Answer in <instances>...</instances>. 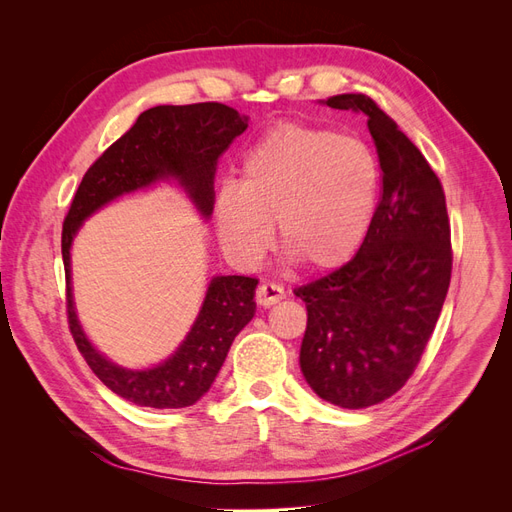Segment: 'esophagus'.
Listing matches in <instances>:
<instances>
[{"label": "esophagus", "mask_w": 512, "mask_h": 512, "mask_svg": "<svg viewBox=\"0 0 512 512\" xmlns=\"http://www.w3.org/2000/svg\"><path fill=\"white\" fill-rule=\"evenodd\" d=\"M284 299V288L280 284L273 282H262L256 288V303L262 307H271L275 303H280Z\"/></svg>", "instance_id": "obj_1"}]
</instances>
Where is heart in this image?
Masks as SVG:
<instances>
[{
    "label": "heart",
    "instance_id": "1",
    "mask_svg": "<svg viewBox=\"0 0 512 512\" xmlns=\"http://www.w3.org/2000/svg\"><path fill=\"white\" fill-rule=\"evenodd\" d=\"M378 162L361 141L284 123L247 153L239 185L215 194L224 252L254 267L273 241L303 267L335 269L356 252L374 218Z\"/></svg>",
    "mask_w": 512,
    "mask_h": 512
}]
</instances>
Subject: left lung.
Instances as JSON below:
<instances>
[{
    "label": "left lung",
    "mask_w": 512,
    "mask_h": 512,
    "mask_svg": "<svg viewBox=\"0 0 512 512\" xmlns=\"http://www.w3.org/2000/svg\"><path fill=\"white\" fill-rule=\"evenodd\" d=\"M327 104L367 115L382 188L356 256L294 290L307 307L299 363L318 397L361 410L395 395L421 361L451 284V222L438 175L376 100Z\"/></svg>",
    "instance_id": "obj_1"
}]
</instances>
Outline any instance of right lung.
I'll return each instance as SVG.
<instances>
[{"instance_id": "add662e5", "label": "right lung", "mask_w": 512, "mask_h": 512, "mask_svg": "<svg viewBox=\"0 0 512 512\" xmlns=\"http://www.w3.org/2000/svg\"><path fill=\"white\" fill-rule=\"evenodd\" d=\"M247 128V117L220 102L153 106L89 166L61 230L66 309L74 344L91 371L119 397L145 408H188L203 397L226 361L230 344L254 318L256 277H213L203 309L181 348L162 365L130 371L106 361L87 342L70 294V245L85 218L113 198L175 177L203 215L213 211L218 158Z\"/></svg>"}]
</instances>
